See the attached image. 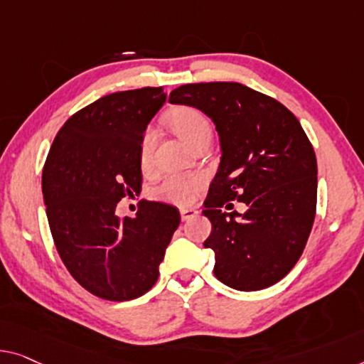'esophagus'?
Segmentation results:
<instances>
[{
	"mask_svg": "<svg viewBox=\"0 0 364 364\" xmlns=\"http://www.w3.org/2000/svg\"><path fill=\"white\" fill-rule=\"evenodd\" d=\"M180 214H181L183 220H191L193 217L198 215V210L196 209H181Z\"/></svg>",
	"mask_w": 364,
	"mask_h": 364,
	"instance_id": "1",
	"label": "esophagus"
}]
</instances>
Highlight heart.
<instances>
[{"instance_id":"b5f03b06","label":"heart","mask_w":364,"mask_h":364,"mask_svg":"<svg viewBox=\"0 0 364 364\" xmlns=\"http://www.w3.org/2000/svg\"><path fill=\"white\" fill-rule=\"evenodd\" d=\"M168 124L175 130L176 135L196 149L199 144L210 142V135H213V129H210L209 119L204 116L203 112L194 109V107H176L170 114H168ZM155 144V132L154 129H147L142 134L140 139V161L147 165L151 159V151H154ZM200 180L198 176H170L166 178L159 189V196L161 199L171 200L175 204H188L193 199L194 191L199 188Z\"/></svg>"}]
</instances>
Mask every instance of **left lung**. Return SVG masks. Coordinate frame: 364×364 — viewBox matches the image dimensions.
Returning <instances> with one entry per match:
<instances>
[{"label": "left lung", "mask_w": 364, "mask_h": 364, "mask_svg": "<svg viewBox=\"0 0 364 364\" xmlns=\"http://www.w3.org/2000/svg\"><path fill=\"white\" fill-rule=\"evenodd\" d=\"M170 102L204 112L219 134L220 164L203 210L213 224L204 247L215 253V278L237 291L278 283L301 258L316 217L317 160L299 121L230 81L183 85ZM234 198L247 205L243 215L221 210Z\"/></svg>", "instance_id": "8db88e82"}]
</instances>
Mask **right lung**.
<instances>
[{
  "label": "right lung",
  "instance_id": "obj_1",
  "mask_svg": "<svg viewBox=\"0 0 364 364\" xmlns=\"http://www.w3.org/2000/svg\"><path fill=\"white\" fill-rule=\"evenodd\" d=\"M165 101L164 88L100 97L63 124L43 166L57 252L70 274L101 299L144 296L180 225L178 209L164 203H145L135 217L116 215L119 200L140 189V139Z\"/></svg>",
  "mask_w": 364,
  "mask_h": 364
}]
</instances>
